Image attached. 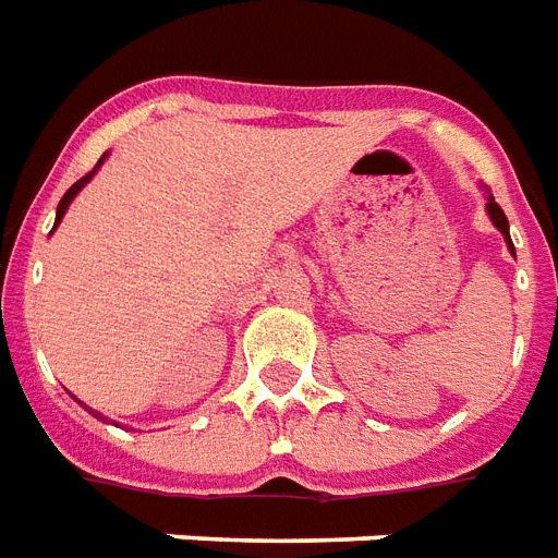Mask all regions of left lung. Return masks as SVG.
I'll use <instances>...</instances> for the list:
<instances>
[{"label":"left lung","instance_id":"left-lung-1","mask_svg":"<svg viewBox=\"0 0 558 558\" xmlns=\"http://www.w3.org/2000/svg\"><path fill=\"white\" fill-rule=\"evenodd\" d=\"M486 210H488V219L495 222L497 231L504 233V240H506V245H509V251L515 254V248H512V240H509V222H506V216H504V210H500V204L495 202V195H488V198H486Z\"/></svg>","mask_w":558,"mask_h":558}]
</instances>
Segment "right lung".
I'll list each match as a JSON object with an SVG mask.
<instances>
[{
    "label": "right lung",
    "mask_w": 558,
    "mask_h": 558,
    "mask_svg": "<svg viewBox=\"0 0 558 558\" xmlns=\"http://www.w3.org/2000/svg\"><path fill=\"white\" fill-rule=\"evenodd\" d=\"M105 157H108V155H101V157H99V163L93 166V172H87V175L81 178V181H75V184H72V186H70V190H66V193H63L61 204H58V216H54V225L61 222V219H63V213L70 210V204H72V198H75V195H78V193H81V190H84V184H87V181H90V178H93V175H96V172H99V166H101V163H105ZM90 412H93V410H90ZM93 415H96V418H101L99 412H93Z\"/></svg>",
    "instance_id": "1"
}]
</instances>
